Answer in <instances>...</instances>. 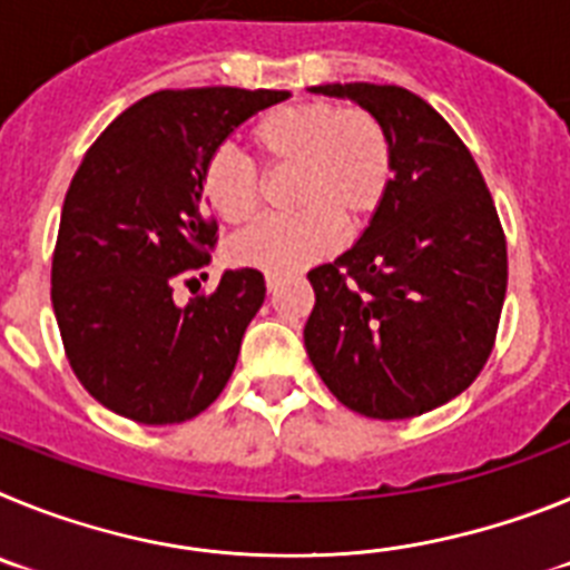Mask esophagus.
Instances as JSON below:
<instances>
[{
    "label": "esophagus",
    "mask_w": 570,
    "mask_h": 570,
    "mask_svg": "<svg viewBox=\"0 0 570 570\" xmlns=\"http://www.w3.org/2000/svg\"><path fill=\"white\" fill-rule=\"evenodd\" d=\"M285 282V276L282 274H265V285H268V291H276Z\"/></svg>",
    "instance_id": "1"
}]
</instances>
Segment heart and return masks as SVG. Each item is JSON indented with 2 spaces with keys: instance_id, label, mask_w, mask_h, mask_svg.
<instances>
[{
  "instance_id": "1",
  "label": "heart",
  "mask_w": 570,
  "mask_h": 570,
  "mask_svg": "<svg viewBox=\"0 0 570 570\" xmlns=\"http://www.w3.org/2000/svg\"><path fill=\"white\" fill-rule=\"evenodd\" d=\"M245 142L262 176L291 174L285 203L296 210L230 242L228 256L245 268L268 274L308 268L340 245L342 223L360 228L376 214L391 185V136L371 110L354 105H282L250 125ZM199 188L205 205L234 228L262 210V179L225 150L205 163Z\"/></svg>"
}]
</instances>
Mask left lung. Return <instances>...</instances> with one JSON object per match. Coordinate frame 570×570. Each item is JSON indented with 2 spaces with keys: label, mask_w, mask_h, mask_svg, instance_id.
<instances>
[{
  "label": "left lung",
  "mask_w": 570,
  "mask_h": 570,
  "mask_svg": "<svg viewBox=\"0 0 570 570\" xmlns=\"http://www.w3.org/2000/svg\"><path fill=\"white\" fill-rule=\"evenodd\" d=\"M385 125L394 176L354 248L308 271L305 351L345 407L411 420L485 367L508 288V248L482 170L425 99L396 85L334 82Z\"/></svg>",
  "instance_id": "1"
}]
</instances>
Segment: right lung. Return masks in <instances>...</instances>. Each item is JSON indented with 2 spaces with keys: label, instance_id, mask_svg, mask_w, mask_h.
Instances as JSON below:
<instances>
[{
  "label": "right lung",
  "instance_id": "right-lung-1",
  "mask_svg": "<svg viewBox=\"0 0 570 570\" xmlns=\"http://www.w3.org/2000/svg\"><path fill=\"white\" fill-rule=\"evenodd\" d=\"M288 90H159L90 145L59 219L50 302L65 356L108 411L142 425L194 420L223 394L242 336L265 302L256 268L225 271L214 294L176 305L216 248L205 163ZM208 276V274H205Z\"/></svg>",
  "mask_w": 570,
  "mask_h": 570
}]
</instances>
